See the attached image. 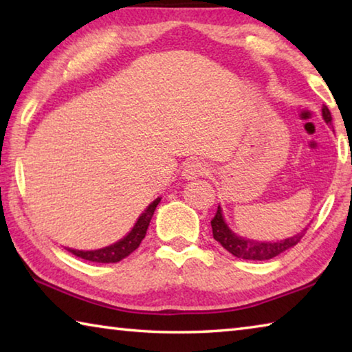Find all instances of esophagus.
Segmentation results:
<instances>
[{"label": "esophagus", "instance_id": "34e87169", "mask_svg": "<svg viewBox=\"0 0 352 352\" xmlns=\"http://www.w3.org/2000/svg\"><path fill=\"white\" fill-rule=\"evenodd\" d=\"M208 174V166L200 162H189L184 164L182 175L184 180H195V178L204 177Z\"/></svg>", "mask_w": 352, "mask_h": 352}]
</instances>
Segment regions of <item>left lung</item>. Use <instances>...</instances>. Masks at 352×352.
<instances>
[{"label":"left lung","mask_w":352,"mask_h":352,"mask_svg":"<svg viewBox=\"0 0 352 352\" xmlns=\"http://www.w3.org/2000/svg\"><path fill=\"white\" fill-rule=\"evenodd\" d=\"M321 116H323L324 122L327 126H332V116L331 111L326 105L321 107ZM211 226H212V236L220 245H222L226 252H230L236 258L241 259H248V261H269L276 258L278 254L284 253L285 250H289L292 247H295L298 242L301 241V237L305 236L306 230H301L300 233H296L295 236L285 237V239L281 241H253L248 239V237L239 236L234 233L233 230L230 228V225L226 223V220L223 217L222 208L220 205L217 206V212L214 219L211 220Z\"/></svg>","instance_id":"left-lung-1"}]
</instances>
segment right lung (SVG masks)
<instances>
[{"label": "right lung", "instance_id": "1", "mask_svg": "<svg viewBox=\"0 0 352 352\" xmlns=\"http://www.w3.org/2000/svg\"><path fill=\"white\" fill-rule=\"evenodd\" d=\"M162 197L155 199L151 205H148L144 211L140 214V217L136 219L132 230L122 237V239L116 241L110 245L98 248V250H76V248H67L69 253H73L77 258H82L85 261L91 262H102V264H109V262H119L124 258H127L130 253H133L136 248L140 247L141 241L146 237V231L151 223L152 216Z\"/></svg>", "mask_w": 352, "mask_h": 352}]
</instances>
